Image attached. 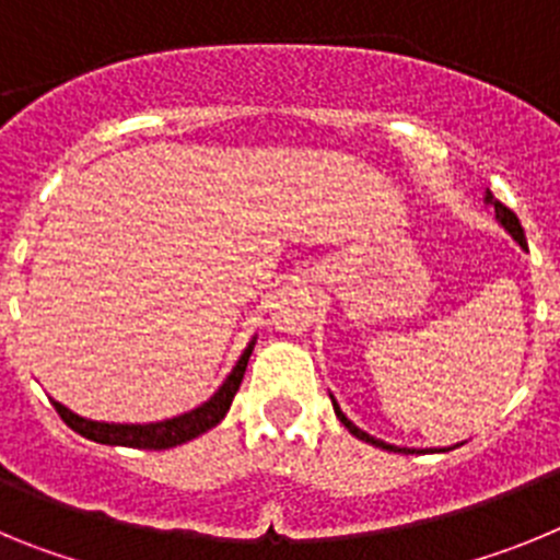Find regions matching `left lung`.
Listing matches in <instances>:
<instances>
[{"label":"left lung","instance_id":"left-lung-1","mask_svg":"<svg viewBox=\"0 0 560 560\" xmlns=\"http://www.w3.org/2000/svg\"><path fill=\"white\" fill-rule=\"evenodd\" d=\"M485 201H488V205H493V212H497V219L502 221V226H504V230L511 232V235L516 237L518 244H522V246H527V237H524V230H522V224H518L516 212H513L511 207H504L502 201H499V199H493V192H491V190H488V196H485ZM334 409H336V418H339L341 423H345V429H348L350 434H355V438H359V440H368V443H373V446L389 448V452H409V448H395V446H387V443H381V440L370 438L368 432H361V429H355L353 423H350V420L345 418V415H341V409L336 407V404H334Z\"/></svg>","mask_w":560,"mask_h":560}]
</instances>
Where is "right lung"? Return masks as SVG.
<instances>
[{
    "mask_svg": "<svg viewBox=\"0 0 560 560\" xmlns=\"http://www.w3.org/2000/svg\"><path fill=\"white\" fill-rule=\"evenodd\" d=\"M252 345L244 350V355L237 359V364L232 368V373L226 375V381L219 387V393L212 395L207 404H201L199 409L192 412L179 415V418L160 420V423H97V420L78 418L75 412H69L67 407H61L58 400H52L56 412L61 415V420L67 423L72 432L83 434L86 440H95V443H106V446H128V448H151V452H162V448L182 446L187 440L199 438L207 429H212L215 423L224 420V415L230 412V404L235 398L241 381H244L246 364H249Z\"/></svg>",
    "mask_w": 560,
    "mask_h": 560,
    "instance_id": "1",
    "label": "right lung"
}]
</instances>
